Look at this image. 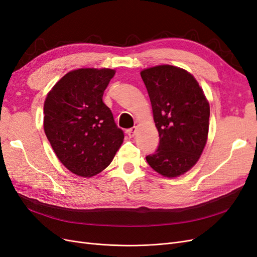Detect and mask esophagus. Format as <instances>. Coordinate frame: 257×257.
<instances>
[{"label":"esophagus","mask_w":257,"mask_h":257,"mask_svg":"<svg viewBox=\"0 0 257 257\" xmlns=\"http://www.w3.org/2000/svg\"><path fill=\"white\" fill-rule=\"evenodd\" d=\"M136 132H137V127L134 126V127H132V128H130V130H127L126 133H127V135H128L130 138H133V137L136 135Z\"/></svg>","instance_id":"34e87169"}]
</instances>
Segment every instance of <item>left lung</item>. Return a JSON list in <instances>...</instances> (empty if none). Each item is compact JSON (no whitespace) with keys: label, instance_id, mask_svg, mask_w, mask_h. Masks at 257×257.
Segmentation results:
<instances>
[{"label":"left lung","instance_id":"8db88e82","mask_svg":"<svg viewBox=\"0 0 257 257\" xmlns=\"http://www.w3.org/2000/svg\"><path fill=\"white\" fill-rule=\"evenodd\" d=\"M141 76L150 97L160 136L157 151L146 157L167 178L185 174L199 160L207 143L210 106L197 80L173 65L146 68Z\"/></svg>","mask_w":257,"mask_h":257}]
</instances>
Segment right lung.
<instances>
[{
  "mask_svg": "<svg viewBox=\"0 0 257 257\" xmlns=\"http://www.w3.org/2000/svg\"><path fill=\"white\" fill-rule=\"evenodd\" d=\"M114 74L110 68L75 69L45 99V134L60 162L77 176L103 172L123 143V131L102 99Z\"/></svg>",
  "mask_w": 257,
  "mask_h": 257,
  "instance_id": "add662e5",
  "label": "right lung"
}]
</instances>
